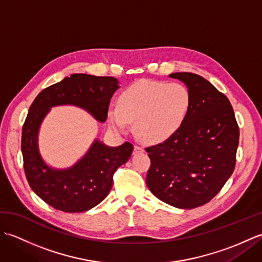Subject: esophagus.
<instances>
[{
    "label": "esophagus",
    "instance_id": "34e87169",
    "mask_svg": "<svg viewBox=\"0 0 262 262\" xmlns=\"http://www.w3.org/2000/svg\"><path fill=\"white\" fill-rule=\"evenodd\" d=\"M144 151V148L141 145H135L134 146V153H141Z\"/></svg>",
    "mask_w": 262,
    "mask_h": 262
}]
</instances>
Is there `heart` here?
I'll return each instance as SVG.
<instances>
[{
    "instance_id": "obj_1",
    "label": "heart",
    "mask_w": 262,
    "mask_h": 262,
    "mask_svg": "<svg viewBox=\"0 0 262 262\" xmlns=\"http://www.w3.org/2000/svg\"><path fill=\"white\" fill-rule=\"evenodd\" d=\"M190 103L187 89L179 83L142 80L121 94L117 109L109 113V124L122 130L127 121H135L138 137L160 142L178 129Z\"/></svg>"
}]
</instances>
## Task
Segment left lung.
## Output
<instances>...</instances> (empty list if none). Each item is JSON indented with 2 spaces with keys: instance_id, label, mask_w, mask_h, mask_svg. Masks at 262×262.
I'll return each mask as SVG.
<instances>
[{
  "instance_id": "8db88e82",
  "label": "left lung",
  "mask_w": 262,
  "mask_h": 262,
  "mask_svg": "<svg viewBox=\"0 0 262 262\" xmlns=\"http://www.w3.org/2000/svg\"><path fill=\"white\" fill-rule=\"evenodd\" d=\"M170 77L187 85L190 103L173 134L145 148L151 160L146 185L165 204L191 209L213 199L233 173L240 130L230 100L203 76Z\"/></svg>"
}]
</instances>
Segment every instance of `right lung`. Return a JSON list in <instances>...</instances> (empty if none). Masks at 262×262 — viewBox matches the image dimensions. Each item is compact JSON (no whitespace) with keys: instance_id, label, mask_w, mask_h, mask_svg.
<instances>
[{"instance_id":"right-lung-1","label":"right lung","mask_w":262,"mask_h":262,"mask_svg":"<svg viewBox=\"0 0 262 262\" xmlns=\"http://www.w3.org/2000/svg\"><path fill=\"white\" fill-rule=\"evenodd\" d=\"M118 81L111 76L72 74L38 94L22 127L21 151L28 183L37 196L58 210L81 213L93 208L108 196L114 173L130 158L133 144L109 147L98 140L71 169L55 170L43 162L38 151L37 135L51 107L74 104L89 111L99 121L108 117L110 99Z\"/></svg>"}]
</instances>
